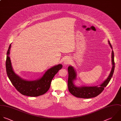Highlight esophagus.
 I'll list each match as a JSON object with an SVG mask.
<instances>
[{
    "label": "esophagus",
    "mask_w": 121,
    "mask_h": 121,
    "mask_svg": "<svg viewBox=\"0 0 121 121\" xmlns=\"http://www.w3.org/2000/svg\"><path fill=\"white\" fill-rule=\"evenodd\" d=\"M71 59L70 58H66L65 61H64V64L67 65H69L71 64Z\"/></svg>",
    "instance_id": "esophagus-1"
}]
</instances>
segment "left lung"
Returning a JSON list of instances; mask_svg holds the SVG:
<instances>
[{
  "mask_svg": "<svg viewBox=\"0 0 121 121\" xmlns=\"http://www.w3.org/2000/svg\"><path fill=\"white\" fill-rule=\"evenodd\" d=\"M109 44L112 48V47L109 41ZM112 62L113 67L111 73L107 79L99 87H78L75 86L73 81L75 80L76 77V74L74 68L69 66L68 68V88L69 92L74 96L79 98L83 99H90L94 97H96L99 95L104 90V88L106 87L109 82L112 76L113 75L115 70V61H114V53L113 50L112 53Z\"/></svg>",
  "mask_w": 121,
  "mask_h": 121,
  "instance_id": "1",
  "label": "left lung"
}]
</instances>
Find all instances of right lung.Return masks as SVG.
<instances>
[{
	"instance_id": "right-lung-1",
	"label": "right lung",
	"mask_w": 121,
	"mask_h": 121,
	"mask_svg": "<svg viewBox=\"0 0 121 121\" xmlns=\"http://www.w3.org/2000/svg\"><path fill=\"white\" fill-rule=\"evenodd\" d=\"M11 44L7 51L5 62L7 75L16 90L23 95L37 97L43 95L49 90L52 79L63 66L59 64L48 69L43 77L37 81H27L21 79L13 72L9 56Z\"/></svg>"
}]
</instances>
